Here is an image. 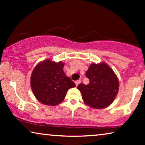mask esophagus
Here are the masks:
<instances>
[{"instance_id": "obj_1", "label": "esophagus", "mask_w": 145, "mask_h": 145, "mask_svg": "<svg viewBox=\"0 0 145 145\" xmlns=\"http://www.w3.org/2000/svg\"><path fill=\"white\" fill-rule=\"evenodd\" d=\"M80 82H81L80 80H77L75 81V84H76V86H78V85L80 83Z\"/></svg>"}]
</instances>
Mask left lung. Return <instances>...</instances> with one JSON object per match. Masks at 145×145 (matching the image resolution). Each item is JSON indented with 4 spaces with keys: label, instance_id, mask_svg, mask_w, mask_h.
Wrapping results in <instances>:
<instances>
[{
    "label": "left lung",
    "instance_id": "1",
    "mask_svg": "<svg viewBox=\"0 0 145 145\" xmlns=\"http://www.w3.org/2000/svg\"><path fill=\"white\" fill-rule=\"evenodd\" d=\"M88 84L82 83L77 88L82 94L84 103L92 108L102 109L114 100L119 90L118 78L106 63L92 64L86 72Z\"/></svg>",
    "mask_w": 145,
    "mask_h": 145
}]
</instances>
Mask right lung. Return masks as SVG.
I'll return each mask as SVG.
<instances>
[{"label": "right lung", "instance_id": "add662e5", "mask_svg": "<svg viewBox=\"0 0 145 145\" xmlns=\"http://www.w3.org/2000/svg\"><path fill=\"white\" fill-rule=\"evenodd\" d=\"M64 63L45 60L35 67L31 87L37 100L45 105L56 106L64 100L67 90L76 85L63 71Z\"/></svg>", "mask_w": 145, "mask_h": 145}]
</instances>
